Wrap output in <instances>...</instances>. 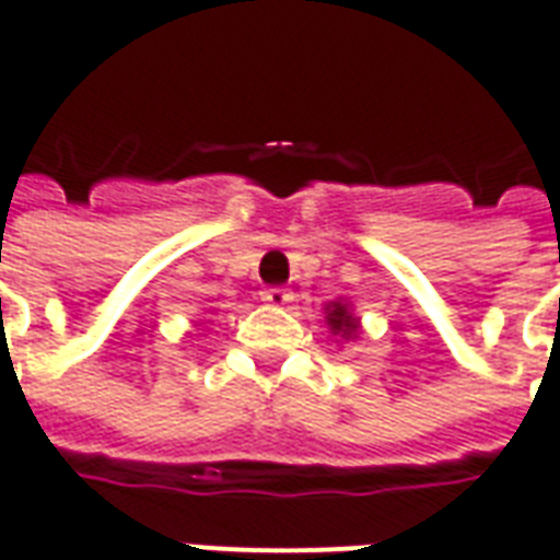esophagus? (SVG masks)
<instances>
[{
    "label": "esophagus",
    "instance_id": "1",
    "mask_svg": "<svg viewBox=\"0 0 560 560\" xmlns=\"http://www.w3.org/2000/svg\"><path fill=\"white\" fill-rule=\"evenodd\" d=\"M262 301L271 304V307H285L292 301V292L283 289V285H268V289H262Z\"/></svg>",
    "mask_w": 560,
    "mask_h": 560
}]
</instances>
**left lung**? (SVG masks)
<instances>
[{
	"mask_svg": "<svg viewBox=\"0 0 560 560\" xmlns=\"http://www.w3.org/2000/svg\"><path fill=\"white\" fill-rule=\"evenodd\" d=\"M325 313H328V316H325V319H328V328L334 330V334L346 337V340H349V337H354V334H358V328H361L346 301H330L328 307H325Z\"/></svg>",
	"mask_w": 560,
	"mask_h": 560,
	"instance_id": "8db88e82",
	"label": "left lung"
}]
</instances>
